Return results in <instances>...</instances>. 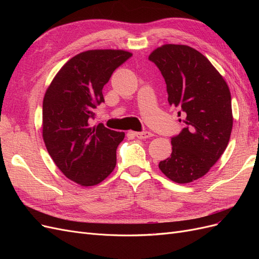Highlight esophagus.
Returning a JSON list of instances; mask_svg holds the SVG:
<instances>
[{"instance_id":"obj_1","label":"esophagus","mask_w":259,"mask_h":259,"mask_svg":"<svg viewBox=\"0 0 259 259\" xmlns=\"http://www.w3.org/2000/svg\"><path fill=\"white\" fill-rule=\"evenodd\" d=\"M134 135L139 139H147L149 137L153 136V134L150 132H136V133H134Z\"/></svg>"}]
</instances>
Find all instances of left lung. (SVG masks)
<instances>
[{
	"label": "left lung",
	"instance_id": "8db88e82",
	"mask_svg": "<svg viewBox=\"0 0 259 259\" xmlns=\"http://www.w3.org/2000/svg\"><path fill=\"white\" fill-rule=\"evenodd\" d=\"M149 59L165 80L169 105L180 107L187 126L171 138L169 158L159 168L171 182L204 176L228 146L232 124L228 85L204 55L188 45L164 44Z\"/></svg>",
	"mask_w": 259,
	"mask_h": 259
}]
</instances>
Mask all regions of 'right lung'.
Here are the masks:
<instances>
[{
  "label": "right lung",
  "mask_w": 259,
  "mask_h": 259,
  "mask_svg": "<svg viewBox=\"0 0 259 259\" xmlns=\"http://www.w3.org/2000/svg\"><path fill=\"white\" fill-rule=\"evenodd\" d=\"M132 56L123 50H91L69 59L43 99L42 135L56 166L82 187L98 185L112 173L124 132L90 123L104 103L103 89L114 70Z\"/></svg>",
  "instance_id": "right-lung-1"
}]
</instances>
